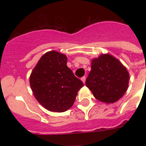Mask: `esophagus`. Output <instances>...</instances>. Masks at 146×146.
Segmentation results:
<instances>
[{
    "mask_svg": "<svg viewBox=\"0 0 146 146\" xmlns=\"http://www.w3.org/2000/svg\"><path fill=\"white\" fill-rule=\"evenodd\" d=\"M81 80H82L83 83H85V82H86V76H82V77L81 78Z\"/></svg>",
    "mask_w": 146,
    "mask_h": 146,
    "instance_id": "34e87169",
    "label": "esophagus"
}]
</instances>
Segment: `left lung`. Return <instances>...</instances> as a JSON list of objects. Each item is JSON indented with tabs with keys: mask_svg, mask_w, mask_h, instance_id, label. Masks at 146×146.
I'll return each instance as SVG.
<instances>
[{
	"mask_svg": "<svg viewBox=\"0 0 146 146\" xmlns=\"http://www.w3.org/2000/svg\"><path fill=\"white\" fill-rule=\"evenodd\" d=\"M92 70L86 85L96 99L105 103H113L127 91L129 76L127 68L115 57L102 54L92 61Z\"/></svg>",
	"mask_w": 146,
	"mask_h": 146,
	"instance_id": "left-lung-1",
	"label": "left lung"
}]
</instances>
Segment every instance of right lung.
Here are the masks:
<instances>
[{"label":"right lung","instance_id":"add662e5","mask_svg":"<svg viewBox=\"0 0 146 146\" xmlns=\"http://www.w3.org/2000/svg\"><path fill=\"white\" fill-rule=\"evenodd\" d=\"M67 58L55 50L44 54L30 76L37 101L50 111L64 112L74 103L83 83L66 66Z\"/></svg>","mask_w":146,"mask_h":146}]
</instances>
